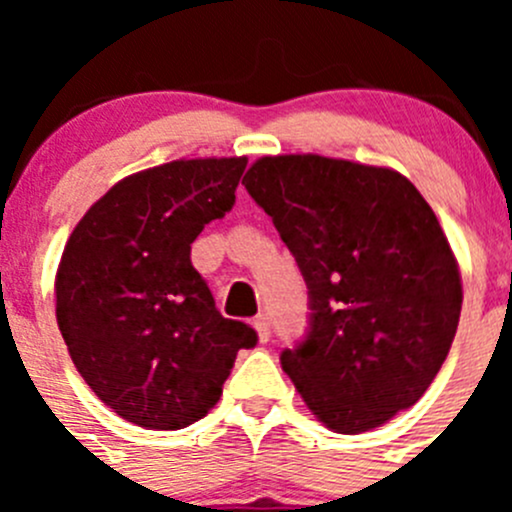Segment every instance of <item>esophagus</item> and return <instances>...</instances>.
<instances>
[{"label":"esophagus","mask_w":512,"mask_h":512,"mask_svg":"<svg viewBox=\"0 0 512 512\" xmlns=\"http://www.w3.org/2000/svg\"><path fill=\"white\" fill-rule=\"evenodd\" d=\"M255 329H257V337H260V342H267L272 334V324H270V317L267 314H260V317H255Z\"/></svg>","instance_id":"34e87169"}]
</instances>
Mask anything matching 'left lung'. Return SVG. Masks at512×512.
I'll use <instances>...</instances> for the list:
<instances>
[{
  "instance_id": "1",
  "label": "left lung",
  "mask_w": 512,
  "mask_h": 512,
  "mask_svg": "<svg viewBox=\"0 0 512 512\" xmlns=\"http://www.w3.org/2000/svg\"><path fill=\"white\" fill-rule=\"evenodd\" d=\"M292 252L309 327L280 354L304 404L361 433L411 409L446 361L461 275L431 205L389 168L260 158L242 180Z\"/></svg>"
}]
</instances>
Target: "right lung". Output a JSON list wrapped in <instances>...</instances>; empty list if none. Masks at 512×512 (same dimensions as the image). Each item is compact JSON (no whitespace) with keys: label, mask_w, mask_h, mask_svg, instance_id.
I'll return each mask as SVG.
<instances>
[{"label":"right lung","mask_w":512,"mask_h":512,"mask_svg":"<svg viewBox=\"0 0 512 512\" xmlns=\"http://www.w3.org/2000/svg\"><path fill=\"white\" fill-rule=\"evenodd\" d=\"M245 158L173 160L113 185L74 227L56 275V322L71 361L118 416L178 431L218 404L240 349L190 245L235 205Z\"/></svg>","instance_id":"right-lung-1"}]
</instances>
